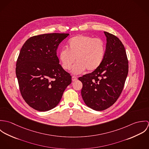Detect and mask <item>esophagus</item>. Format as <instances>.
<instances>
[{
    "label": "esophagus",
    "mask_w": 149,
    "mask_h": 149,
    "mask_svg": "<svg viewBox=\"0 0 149 149\" xmlns=\"http://www.w3.org/2000/svg\"><path fill=\"white\" fill-rule=\"evenodd\" d=\"M72 81H75L76 80H77V78L76 77V76H72Z\"/></svg>",
    "instance_id": "34e87169"
}]
</instances>
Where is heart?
Wrapping results in <instances>:
<instances>
[{
    "label": "heart",
    "mask_w": 149,
    "mask_h": 149,
    "mask_svg": "<svg viewBox=\"0 0 149 149\" xmlns=\"http://www.w3.org/2000/svg\"><path fill=\"white\" fill-rule=\"evenodd\" d=\"M68 48L63 49L59 53L61 66L69 70L75 61L72 72L79 74L85 69L91 72L97 69L102 63L106 53L104 41L98 38L86 35H78L71 38Z\"/></svg>",
    "instance_id": "obj_1"
}]
</instances>
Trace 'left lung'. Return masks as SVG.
Masks as SVG:
<instances>
[{
    "mask_svg": "<svg viewBox=\"0 0 149 149\" xmlns=\"http://www.w3.org/2000/svg\"><path fill=\"white\" fill-rule=\"evenodd\" d=\"M106 49L100 66L79 78L83 83L81 96L85 104L96 111L112 106L120 96L127 76L128 64L125 48L115 36L106 31Z\"/></svg>",
    "mask_w": 149,
    "mask_h": 149,
    "instance_id": "1",
    "label": "left lung"
}]
</instances>
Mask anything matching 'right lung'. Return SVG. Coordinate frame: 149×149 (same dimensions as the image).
<instances>
[{"label":"right lung","mask_w":149,"mask_h":149,"mask_svg":"<svg viewBox=\"0 0 149 149\" xmlns=\"http://www.w3.org/2000/svg\"><path fill=\"white\" fill-rule=\"evenodd\" d=\"M69 34L50 33L28 39L22 47L16 75L22 96L31 108L47 111L60 103L70 74L62 68L57 56L60 43Z\"/></svg>","instance_id":"1"}]
</instances>
